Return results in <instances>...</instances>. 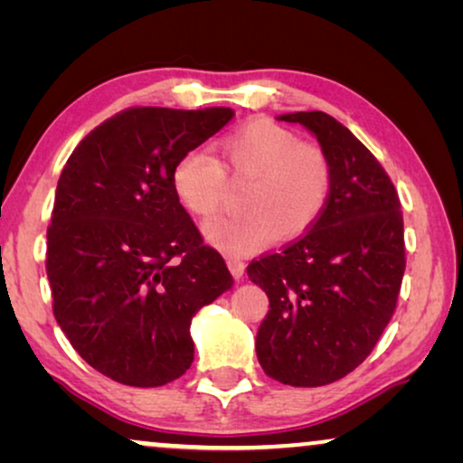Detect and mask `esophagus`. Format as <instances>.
Instances as JSON below:
<instances>
[{
  "mask_svg": "<svg viewBox=\"0 0 463 463\" xmlns=\"http://www.w3.org/2000/svg\"><path fill=\"white\" fill-rule=\"evenodd\" d=\"M227 268H230V271H232V276L236 278V280H240V278L244 276V263L240 261V259H236V257H232V259H227Z\"/></svg>",
  "mask_w": 463,
  "mask_h": 463,
  "instance_id": "esophagus-1",
  "label": "esophagus"
}]
</instances>
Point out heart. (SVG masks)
<instances>
[{
    "instance_id": "b5f03b06",
    "label": "heart",
    "mask_w": 463,
    "mask_h": 463,
    "mask_svg": "<svg viewBox=\"0 0 463 463\" xmlns=\"http://www.w3.org/2000/svg\"><path fill=\"white\" fill-rule=\"evenodd\" d=\"M223 168L204 151H189L173 168V189L183 206L200 219L221 211L227 176L250 181L242 208L246 214L204 225V236L232 255H249L274 242L295 240L312 230L331 198L333 166L325 149L303 143L293 130L250 119L219 145Z\"/></svg>"
}]
</instances>
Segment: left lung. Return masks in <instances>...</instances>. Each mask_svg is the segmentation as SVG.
<instances>
[{
	"instance_id": "left-lung-1",
	"label": "left lung",
	"mask_w": 463,
	"mask_h": 463,
	"mask_svg": "<svg viewBox=\"0 0 463 463\" xmlns=\"http://www.w3.org/2000/svg\"><path fill=\"white\" fill-rule=\"evenodd\" d=\"M278 119L314 132L333 187L312 230L246 268L269 299L257 358L276 382L316 388L363 364L394 314L407 265L402 211L388 173L344 124L325 111Z\"/></svg>"
}]
</instances>
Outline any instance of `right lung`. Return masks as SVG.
Segmentation results:
<instances>
[{
	"mask_svg": "<svg viewBox=\"0 0 463 463\" xmlns=\"http://www.w3.org/2000/svg\"><path fill=\"white\" fill-rule=\"evenodd\" d=\"M227 107H130L81 138L56 185L46 274L54 318L92 369L157 388L194 363L192 318L232 288L173 189V168Z\"/></svg>",
	"mask_w": 463,
	"mask_h": 463,
	"instance_id": "add662e5",
	"label": "right lung"
}]
</instances>
